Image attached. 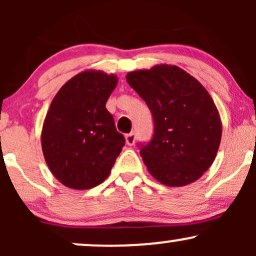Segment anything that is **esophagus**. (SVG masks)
I'll return each mask as SVG.
<instances>
[{"instance_id":"1","label":"esophagus","mask_w":256,"mask_h":256,"mask_svg":"<svg viewBox=\"0 0 256 256\" xmlns=\"http://www.w3.org/2000/svg\"><path fill=\"white\" fill-rule=\"evenodd\" d=\"M125 140H126V144L134 146V140H136V134H134V132H130V134H126Z\"/></svg>"}]
</instances>
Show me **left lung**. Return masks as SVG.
<instances>
[{
    "mask_svg": "<svg viewBox=\"0 0 256 256\" xmlns=\"http://www.w3.org/2000/svg\"><path fill=\"white\" fill-rule=\"evenodd\" d=\"M126 80L154 122L150 140L137 143L150 174L168 186L198 180L213 164L222 140V122L207 90L170 64L130 72Z\"/></svg>",
    "mask_w": 256,
    "mask_h": 256,
    "instance_id": "1",
    "label": "left lung"
}]
</instances>
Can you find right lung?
Segmentation results:
<instances>
[{"label": "right lung", "instance_id": "1", "mask_svg": "<svg viewBox=\"0 0 256 256\" xmlns=\"http://www.w3.org/2000/svg\"><path fill=\"white\" fill-rule=\"evenodd\" d=\"M116 76L85 71L58 90L42 130L44 158L52 174L72 189H91L110 173L125 138L106 104Z\"/></svg>", "mask_w": 256, "mask_h": 256}]
</instances>
